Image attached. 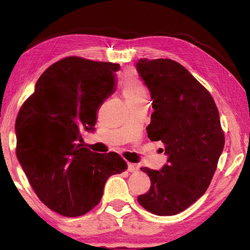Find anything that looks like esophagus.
<instances>
[{
  "label": "esophagus",
  "mask_w": 250,
  "mask_h": 250,
  "mask_svg": "<svg viewBox=\"0 0 250 250\" xmlns=\"http://www.w3.org/2000/svg\"><path fill=\"white\" fill-rule=\"evenodd\" d=\"M139 170V167L137 164H133V163H129L128 164V171L129 172H137Z\"/></svg>",
  "instance_id": "esophagus-1"
}]
</instances>
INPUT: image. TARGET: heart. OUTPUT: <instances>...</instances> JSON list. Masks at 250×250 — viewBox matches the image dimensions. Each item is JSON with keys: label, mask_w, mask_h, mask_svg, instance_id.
Wrapping results in <instances>:
<instances>
[{"label": "heart", "mask_w": 250, "mask_h": 250, "mask_svg": "<svg viewBox=\"0 0 250 250\" xmlns=\"http://www.w3.org/2000/svg\"><path fill=\"white\" fill-rule=\"evenodd\" d=\"M124 96L126 101L146 98V88L134 75H128L124 82Z\"/></svg>", "instance_id": "b5f03b06"}]
</instances>
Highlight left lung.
<instances>
[{
    "label": "left lung",
    "instance_id": "left-lung-1",
    "mask_svg": "<svg viewBox=\"0 0 250 250\" xmlns=\"http://www.w3.org/2000/svg\"><path fill=\"white\" fill-rule=\"evenodd\" d=\"M135 68L150 91L153 108L147 137L162 141L167 155L159 171L141 167L151 188L138 202L152 214L170 216L206 192L225 137L214 99L185 67L172 59L141 58Z\"/></svg>",
    "mask_w": 250,
    "mask_h": 250
}]
</instances>
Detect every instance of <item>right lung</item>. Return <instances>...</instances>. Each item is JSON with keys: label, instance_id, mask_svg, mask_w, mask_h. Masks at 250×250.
Instances as JSON below:
<instances>
[{"label": "right lung", "instance_id": "obj_1", "mask_svg": "<svg viewBox=\"0 0 250 250\" xmlns=\"http://www.w3.org/2000/svg\"><path fill=\"white\" fill-rule=\"evenodd\" d=\"M119 64L67 57L48 67L15 122L16 156L34 192L66 217L86 214L100 202L107 180L126 170L116 152L83 145L97 111L116 91Z\"/></svg>", "mask_w": 250, "mask_h": 250}]
</instances>
